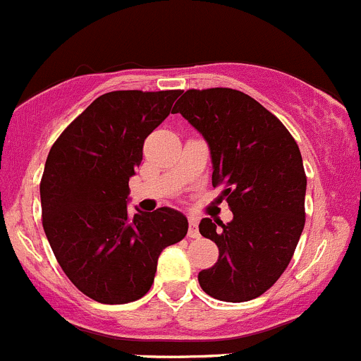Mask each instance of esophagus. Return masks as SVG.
Masks as SVG:
<instances>
[{
	"instance_id": "obj_1",
	"label": "esophagus",
	"mask_w": 361,
	"mask_h": 361,
	"mask_svg": "<svg viewBox=\"0 0 361 361\" xmlns=\"http://www.w3.org/2000/svg\"><path fill=\"white\" fill-rule=\"evenodd\" d=\"M199 235H201V234H199L197 220H195V218H190V221H188V238L197 239Z\"/></svg>"
}]
</instances>
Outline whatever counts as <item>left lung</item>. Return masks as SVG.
Instances as JSON below:
<instances>
[{
  "instance_id": "left-lung-1",
  "label": "left lung",
  "mask_w": 361,
  "mask_h": 361,
  "mask_svg": "<svg viewBox=\"0 0 361 361\" xmlns=\"http://www.w3.org/2000/svg\"><path fill=\"white\" fill-rule=\"evenodd\" d=\"M202 134L213 187H224L228 224L202 218L199 232L218 246V262L199 272L207 295L225 302L260 297L288 267L305 224L302 155L286 127L248 94L187 90L174 104Z\"/></svg>"
}]
</instances>
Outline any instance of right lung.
I'll return each mask as SVG.
<instances>
[{"label": "right lung", "instance_id": "obj_1", "mask_svg": "<svg viewBox=\"0 0 361 361\" xmlns=\"http://www.w3.org/2000/svg\"><path fill=\"white\" fill-rule=\"evenodd\" d=\"M181 90H115L76 116L50 148L39 197L43 231L69 281L101 304H127L154 283L164 248L187 235L181 211L129 214L143 143Z\"/></svg>", "mask_w": 361, "mask_h": 361}]
</instances>
